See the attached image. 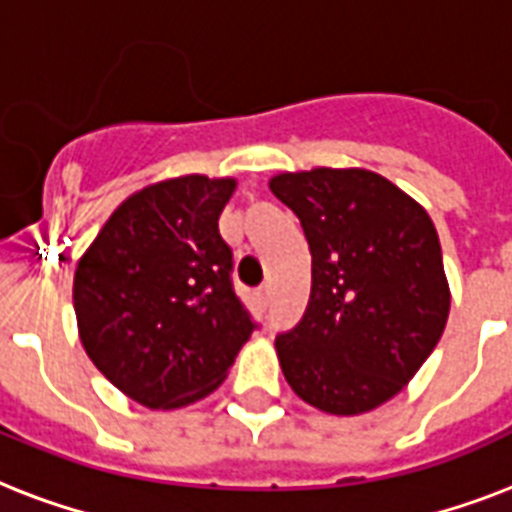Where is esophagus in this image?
<instances>
[{"instance_id":"1","label":"esophagus","mask_w":512,"mask_h":512,"mask_svg":"<svg viewBox=\"0 0 512 512\" xmlns=\"http://www.w3.org/2000/svg\"><path fill=\"white\" fill-rule=\"evenodd\" d=\"M257 300H260L263 305H268V300H271V287H268V284L257 289Z\"/></svg>"}]
</instances>
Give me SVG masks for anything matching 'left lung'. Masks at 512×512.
I'll use <instances>...</instances> for the list:
<instances>
[{
	"mask_svg": "<svg viewBox=\"0 0 512 512\" xmlns=\"http://www.w3.org/2000/svg\"><path fill=\"white\" fill-rule=\"evenodd\" d=\"M271 191L303 225L311 300L276 337L289 388L327 414H364L404 390L444 335L452 292L436 225L377 172H281Z\"/></svg>",
	"mask_w": 512,
	"mask_h": 512,
	"instance_id": "left-lung-1",
	"label": "left lung"
}]
</instances>
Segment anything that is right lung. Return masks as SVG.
Instances as JSON below:
<instances>
[{
    "mask_svg": "<svg viewBox=\"0 0 512 512\" xmlns=\"http://www.w3.org/2000/svg\"><path fill=\"white\" fill-rule=\"evenodd\" d=\"M233 177L183 175L114 209L74 273L79 340L124 396L180 409L209 396L257 327L233 292L217 217Z\"/></svg>",
    "mask_w": 512,
    "mask_h": 512,
    "instance_id": "obj_1",
    "label": "right lung"
}]
</instances>
